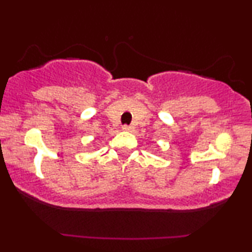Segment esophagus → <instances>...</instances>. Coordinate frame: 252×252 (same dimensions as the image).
I'll return each mask as SVG.
<instances>
[{"label": "esophagus", "mask_w": 252, "mask_h": 252, "mask_svg": "<svg viewBox=\"0 0 252 252\" xmlns=\"http://www.w3.org/2000/svg\"><path fill=\"white\" fill-rule=\"evenodd\" d=\"M124 131H132V130H134V128H132V126H123V128H122Z\"/></svg>", "instance_id": "34e87169"}]
</instances>
